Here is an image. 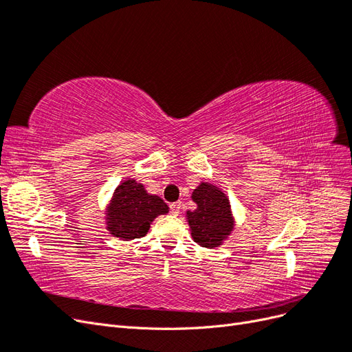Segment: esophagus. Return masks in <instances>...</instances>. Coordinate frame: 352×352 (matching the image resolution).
<instances>
[{
    "label": "esophagus",
    "mask_w": 352,
    "mask_h": 352,
    "mask_svg": "<svg viewBox=\"0 0 352 352\" xmlns=\"http://www.w3.org/2000/svg\"><path fill=\"white\" fill-rule=\"evenodd\" d=\"M180 208H182V204H180V202H173V204H170V210H172V214L175 216L179 214Z\"/></svg>",
    "instance_id": "1"
}]
</instances>
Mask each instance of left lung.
<instances>
[{"mask_svg":"<svg viewBox=\"0 0 352 352\" xmlns=\"http://www.w3.org/2000/svg\"><path fill=\"white\" fill-rule=\"evenodd\" d=\"M190 197L197 204L194 211H186L190 236L204 248L220 247L235 228L229 198L208 182H201Z\"/></svg>","mask_w":352,"mask_h":352,"instance_id":"left-lung-1","label":"left lung"}]
</instances>
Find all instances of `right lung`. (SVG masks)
Listing matches in <instances>:
<instances>
[{"mask_svg": "<svg viewBox=\"0 0 352 352\" xmlns=\"http://www.w3.org/2000/svg\"><path fill=\"white\" fill-rule=\"evenodd\" d=\"M168 207L158 195L146 192L142 184L127 179L114 189L105 208V228L122 241L142 238L155 217L167 214Z\"/></svg>", "mask_w": 352, "mask_h": 352, "instance_id": "add662e5", "label": "right lung"}]
</instances>
